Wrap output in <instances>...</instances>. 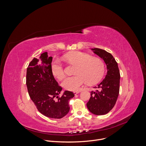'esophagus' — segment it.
<instances>
[{"mask_svg":"<svg viewBox=\"0 0 146 146\" xmlns=\"http://www.w3.org/2000/svg\"><path fill=\"white\" fill-rule=\"evenodd\" d=\"M79 92H80V91H74V92H73V93H74V95H77V94H78Z\"/></svg>","mask_w":146,"mask_h":146,"instance_id":"esophagus-1","label":"esophagus"}]
</instances>
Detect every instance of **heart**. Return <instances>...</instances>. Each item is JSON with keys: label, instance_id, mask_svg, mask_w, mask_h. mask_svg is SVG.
<instances>
[{"label": "heart", "instance_id": "obj_1", "mask_svg": "<svg viewBox=\"0 0 146 146\" xmlns=\"http://www.w3.org/2000/svg\"><path fill=\"white\" fill-rule=\"evenodd\" d=\"M67 61L76 65L74 76L67 77L62 82V85L68 90L78 91L87 81L89 84H94L102 77L105 66L102 60L96 57L80 51H73L65 56ZM52 74L59 80L65 76L64 69L61 62L54 59L51 62Z\"/></svg>", "mask_w": 146, "mask_h": 146}]
</instances>
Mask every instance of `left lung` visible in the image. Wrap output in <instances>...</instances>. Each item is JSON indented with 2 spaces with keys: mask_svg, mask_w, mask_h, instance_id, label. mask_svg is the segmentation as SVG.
Here are the masks:
<instances>
[{
  "mask_svg": "<svg viewBox=\"0 0 146 146\" xmlns=\"http://www.w3.org/2000/svg\"><path fill=\"white\" fill-rule=\"evenodd\" d=\"M91 50L102 58L106 65L107 74L102 81L91 92L87 103L89 111L95 115H105L114 106L119 95L120 73L118 64L113 55L106 51L98 48Z\"/></svg>",
  "mask_w": 146,
  "mask_h": 146,
  "instance_id": "8db88e82",
  "label": "left lung"
}]
</instances>
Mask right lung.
I'll list each match as a JSON object with an SVG mask.
<instances>
[{"label":"right lung","mask_w":146,"mask_h":146,"mask_svg":"<svg viewBox=\"0 0 146 146\" xmlns=\"http://www.w3.org/2000/svg\"><path fill=\"white\" fill-rule=\"evenodd\" d=\"M52 57L48 56L47 52L41 54L38 59L34 58L27 68L26 84L37 110L47 117L59 119L69 113V101L74 95L65 91L61 97H58L62 88L52 73Z\"/></svg>","instance_id":"add662e5"}]
</instances>
